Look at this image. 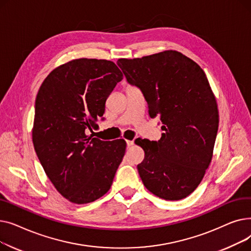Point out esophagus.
<instances>
[{"instance_id": "esophagus-1", "label": "esophagus", "mask_w": 251, "mask_h": 251, "mask_svg": "<svg viewBox=\"0 0 251 251\" xmlns=\"http://www.w3.org/2000/svg\"><path fill=\"white\" fill-rule=\"evenodd\" d=\"M126 144H127V147L128 148H130V147H132L133 144H134V141L133 140H127L126 141Z\"/></svg>"}]
</instances>
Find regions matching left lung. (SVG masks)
<instances>
[{
	"instance_id": "1",
	"label": "left lung",
	"mask_w": 251,
	"mask_h": 251,
	"mask_svg": "<svg viewBox=\"0 0 251 251\" xmlns=\"http://www.w3.org/2000/svg\"><path fill=\"white\" fill-rule=\"evenodd\" d=\"M129 84L138 87L151 118L165 133L159 141L141 140L139 176L151 193L179 201L192 193L212 161L219 128L215 96L203 70L176 50L137 59H119Z\"/></svg>"
}]
</instances>
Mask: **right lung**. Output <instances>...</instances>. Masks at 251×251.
<instances>
[{
    "mask_svg": "<svg viewBox=\"0 0 251 251\" xmlns=\"http://www.w3.org/2000/svg\"><path fill=\"white\" fill-rule=\"evenodd\" d=\"M122 79L111 61L77 59L52 70L37 92L34 150L50 182L73 203L92 202L107 193L122 162L123 139L87 135L98 128L105 100Z\"/></svg>",
    "mask_w": 251,
    "mask_h": 251,
    "instance_id": "obj_1",
    "label": "right lung"
}]
</instances>
